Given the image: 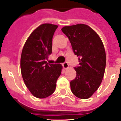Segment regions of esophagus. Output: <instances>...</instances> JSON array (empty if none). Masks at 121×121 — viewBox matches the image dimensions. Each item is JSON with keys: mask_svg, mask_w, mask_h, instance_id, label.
<instances>
[{"mask_svg": "<svg viewBox=\"0 0 121 121\" xmlns=\"http://www.w3.org/2000/svg\"><path fill=\"white\" fill-rule=\"evenodd\" d=\"M62 65L64 69H67V68H68V67H69V65H68L67 62L64 63V64H62Z\"/></svg>", "mask_w": 121, "mask_h": 121, "instance_id": "34e87169", "label": "esophagus"}]
</instances>
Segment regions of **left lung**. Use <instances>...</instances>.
Returning <instances> with one entry per match:
<instances>
[{"mask_svg": "<svg viewBox=\"0 0 121 121\" xmlns=\"http://www.w3.org/2000/svg\"><path fill=\"white\" fill-rule=\"evenodd\" d=\"M62 31L70 40L74 54L79 57V66L74 68L76 77L70 82L71 91L80 99H88L98 89L104 75V46L96 32L87 25L65 26Z\"/></svg>", "mask_w": 121, "mask_h": 121, "instance_id": "obj_1", "label": "left lung"}]
</instances>
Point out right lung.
<instances>
[{
	"label": "right lung",
	"instance_id": "1",
	"mask_svg": "<svg viewBox=\"0 0 121 121\" xmlns=\"http://www.w3.org/2000/svg\"><path fill=\"white\" fill-rule=\"evenodd\" d=\"M57 27L51 23L40 25L31 33L22 49V78L31 93L39 99L54 93L62 70L61 64H48L46 61L52 53V39Z\"/></svg>",
	"mask_w": 121,
	"mask_h": 121
}]
</instances>
